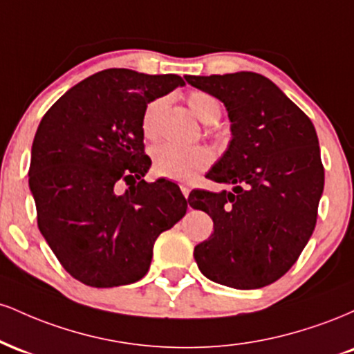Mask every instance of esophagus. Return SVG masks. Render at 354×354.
<instances>
[{"mask_svg":"<svg viewBox=\"0 0 354 354\" xmlns=\"http://www.w3.org/2000/svg\"><path fill=\"white\" fill-rule=\"evenodd\" d=\"M180 188L183 191V194H185V198L189 196V186L188 185H180Z\"/></svg>","mask_w":354,"mask_h":354,"instance_id":"esophagus-1","label":"esophagus"}]
</instances>
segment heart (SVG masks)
Masks as SVG:
<instances>
[{"mask_svg": "<svg viewBox=\"0 0 354 354\" xmlns=\"http://www.w3.org/2000/svg\"><path fill=\"white\" fill-rule=\"evenodd\" d=\"M188 106L194 116L205 123H213L221 116V103L205 91H191ZM163 100H154L148 104L141 120V129L148 140L158 135V118H160ZM213 163V153L206 146H178L163 143L153 149V171L158 176L174 181H191L198 174L208 169Z\"/></svg>", "mask_w": 354, "mask_h": 354, "instance_id": "obj_1", "label": "heart"}]
</instances>
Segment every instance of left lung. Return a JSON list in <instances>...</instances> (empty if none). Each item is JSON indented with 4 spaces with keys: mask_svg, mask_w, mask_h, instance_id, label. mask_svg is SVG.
I'll use <instances>...</instances> for the list:
<instances>
[{
    "mask_svg": "<svg viewBox=\"0 0 354 354\" xmlns=\"http://www.w3.org/2000/svg\"><path fill=\"white\" fill-rule=\"evenodd\" d=\"M185 80L225 103L233 133L206 174L233 191L189 194V205L214 225L194 248V259L211 281L236 290L268 286L298 261L316 226L324 168L315 126L258 73Z\"/></svg>",
    "mask_w": 354,
    "mask_h": 354,
    "instance_id": "1",
    "label": "left lung"
}]
</instances>
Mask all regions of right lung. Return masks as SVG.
Returning a JSON list of instances; mask_svg holds the SVG:
<instances>
[{
  "instance_id": "right-lung-1",
  "label": "right lung",
  "mask_w": 354,
  "mask_h": 354,
  "mask_svg": "<svg viewBox=\"0 0 354 354\" xmlns=\"http://www.w3.org/2000/svg\"><path fill=\"white\" fill-rule=\"evenodd\" d=\"M185 81L109 68L64 93L33 140L30 188L38 228L61 266L93 288L135 283L148 273L153 245L186 214L171 181L146 183L141 120L149 101ZM123 180L130 188L116 195Z\"/></svg>"
}]
</instances>
